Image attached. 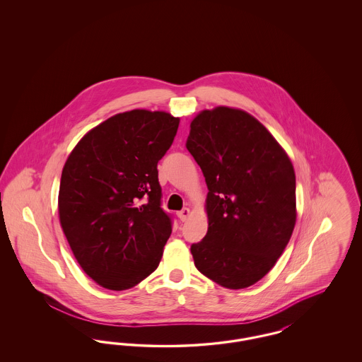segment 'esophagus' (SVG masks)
<instances>
[{
    "label": "esophagus",
    "mask_w": 362,
    "mask_h": 362,
    "mask_svg": "<svg viewBox=\"0 0 362 362\" xmlns=\"http://www.w3.org/2000/svg\"><path fill=\"white\" fill-rule=\"evenodd\" d=\"M189 216V207H185V209H182L180 211H177V218L182 221V223H185L186 220H187V217Z\"/></svg>",
    "instance_id": "1"
}]
</instances>
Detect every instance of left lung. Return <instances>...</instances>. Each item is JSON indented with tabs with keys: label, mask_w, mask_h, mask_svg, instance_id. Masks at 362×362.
<instances>
[{
	"label": "left lung",
	"mask_w": 362,
	"mask_h": 362,
	"mask_svg": "<svg viewBox=\"0 0 362 362\" xmlns=\"http://www.w3.org/2000/svg\"><path fill=\"white\" fill-rule=\"evenodd\" d=\"M186 146L206 180V236L191 245L195 267L228 289L266 276L296 224L292 161L245 111L217 107L189 124Z\"/></svg>",
	"instance_id": "8db88e82"
}]
</instances>
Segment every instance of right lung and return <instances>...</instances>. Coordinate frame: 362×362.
Instances as JSON below:
<instances>
[{
    "label": "right lung",
    "instance_id": "right-lung-1",
    "mask_svg": "<svg viewBox=\"0 0 362 362\" xmlns=\"http://www.w3.org/2000/svg\"><path fill=\"white\" fill-rule=\"evenodd\" d=\"M179 118L133 110L100 123L62 170L58 213L88 276L110 291L136 286L157 269L173 232L161 207L157 163L173 145Z\"/></svg>",
    "mask_w": 362,
    "mask_h": 362
}]
</instances>
